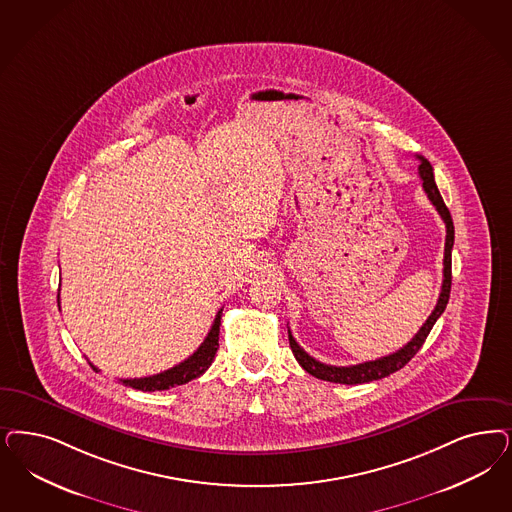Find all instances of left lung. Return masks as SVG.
Instances as JSON below:
<instances>
[{
	"label": "left lung",
	"instance_id": "1",
	"mask_svg": "<svg viewBox=\"0 0 512 512\" xmlns=\"http://www.w3.org/2000/svg\"><path fill=\"white\" fill-rule=\"evenodd\" d=\"M420 159V177H422L423 191L427 194V198L431 200V204L437 208V212L442 217L444 225H446V244H444V270H442V287L441 295L437 300V306L435 310L431 312V316L427 318V321L420 327V331L414 335V338L403 346L401 350H397L395 353H389L386 357H380V359H374V361H365V363H359V365H350V367H335V365H325V363H319L318 359H314L312 355L304 352L297 344V340L291 335L289 331V346L293 350L295 359L299 361L300 367L308 374L316 376L319 380H325V382H335V384H346V386H353V384H367L372 380H382L389 374L403 369L406 363L418 353V350L422 348L425 338L429 335V331L433 329L435 321L441 318L448 299H450V287H452V247H454V223H452V215L448 212L444 200H442L441 193L437 189V183H435V177H433V168L429 164V160Z\"/></svg>",
	"mask_w": 512,
	"mask_h": 512
}]
</instances>
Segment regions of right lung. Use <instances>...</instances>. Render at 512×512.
<instances>
[{"label": "right lung", "instance_id": "obj_1", "mask_svg": "<svg viewBox=\"0 0 512 512\" xmlns=\"http://www.w3.org/2000/svg\"><path fill=\"white\" fill-rule=\"evenodd\" d=\"M60 300V295H58ZM60 304V302H58ZM221 314L223 310L217 312V316L213 319L212 329L208 336L204 338V342L200 344V348L187 357L183 363H179L176 367L168 369V371L153 374V376H145V378H126L121 380L124 386L128 388L140 389V391H162V389L176 388L181 384H187L194 378H198L200 374L210 369V365L215 359V353L219 348V325H221ZM90 367L98 372V369L90 363Z\"/></svg>", "mask_w": 512, "mask_h": 512}]
</instances>
